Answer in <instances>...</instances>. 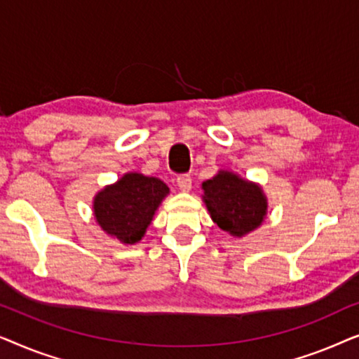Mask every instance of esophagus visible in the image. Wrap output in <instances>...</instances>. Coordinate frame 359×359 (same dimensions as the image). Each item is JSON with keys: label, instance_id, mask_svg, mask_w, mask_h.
<instances>
[{"label": "esophagus", "instance_id": "esophagus-1", "mask_svg": "<svg viewBox=\"0 0 359 359\" xmlns=\"http://www.w3.org/2000/svg\"><path fill=\"white\" fill-rule=\"evenodd\" d=\"M191 183H193V180H191L189 175H178V178H176V184H178V188L181 191H189L191 189Z\"/></svg>", "mask_w": 359, "mask_h": 359}]
</instances>
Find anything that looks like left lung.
I'll use <instances>...</instances> for the list:
<instances>
[{
	"label": "left lung",
	"mask_w": 359,
	"mask_h": 359,
	"mask_svg": "<svg viewBox=\"0 0 359 359\" xmlns=\"http://www.w3.org/2000/svg\"><path fill=\"white\" fill-rule=\"evenodd\" d=\"M203 189L210 217L225 232L242 237L263 222L266 199L257 184L220 171L212 180L204 181Z\"/></svg>",
	"instance_id": "obj_1"
}]
</instances>
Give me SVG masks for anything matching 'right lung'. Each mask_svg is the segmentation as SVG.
I'll use <instances>...</instances> for the list:
<instances>
[{"mask_svg": "<svg viewBox=\"0 0 359 359\" xmlns=\"http://www.w3.org/2000/svg\"><path fill=\"white\" fill-rule=\"evenodd\" d=\"M168 191L158 178L127 173L97 193L93 208L96 222L122 243L139 242Z\"/></svg>", "mask_w": 359, "mask_h": 359, "instance_id": "right-lung-1", "label": "right lung"}]
</instances>
